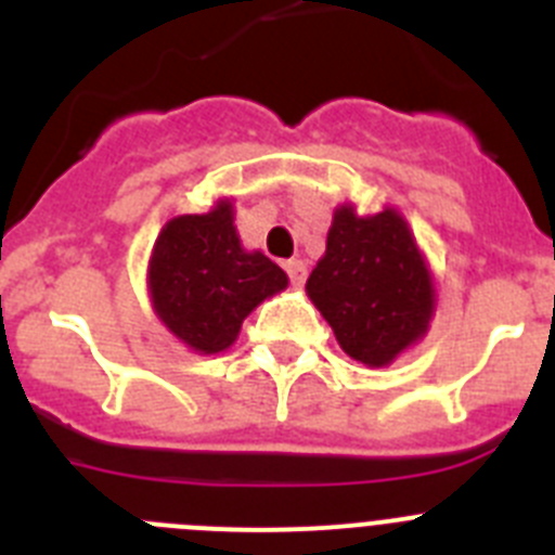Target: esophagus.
Wrapping results in <instances>:
<instances>
[{"label":"esophagus","instance_id":"obj_1","mask_svg":"<svg viewBox=\"0 0 555 555\" xmlns=\"http://www.w3.org/2000/svg\"><path fill=\"white\" fill-rule=\"evenodd\" d=\"M286 272H288V281H292L294 286H302L308 278L306 261H300V258H292V261H286Z\"/></svg>","mask_w":555,"mask_h":555}]
</instances>
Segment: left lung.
<instances>
[{"label":"left lung","instance_id":"8db88e82","mask_svg":"<svg viewBox=\"0 0 555 555\" xmlns=\"http://www.w3.org/2000/svg\"><path fill=\"white\" fill-rule=\"evenodd\" d=\"M338 347L366 366L391 364L428 333L436 288L414 233L395 208L333 214L327 247L306 283Z\"/></svg>","mask_w":555,"mask_h":555}]
</instances>
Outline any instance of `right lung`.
I'll use <instances>...</instances> for the list:
<instances>
[{
  "instance_id": "right-lung-1",
  "label": "right lung",
  "mask_w": 555,
  "mask_h": 555,
  "mask_svg": "<svg viewBox=\"0 0 555 555\" xmlns=\"http://www.w3.org/2000/svg\"><path fill=\"white\" fill-rule=\"evenodd\" d=\"M150 297L158 320L199 356L233 345L249 311L283 292L288 278L267 255L242 247L233 203L164 224L150 258Z\"/></svg>"
}]
</instances>
